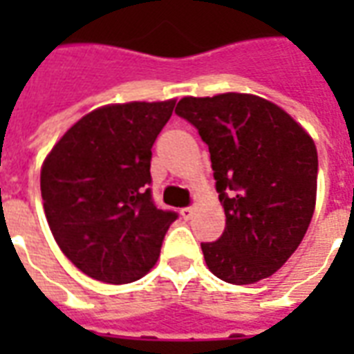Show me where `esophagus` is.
<instances>
[{"label": "esophagus", "instance_id": "esophagus-1", "mask_svg": "<svg viewBox=\"0 0 354 354\" xmlns=\"http://www.w3.org/2000/svg\"><path fill=\"white\" fill-rule=\"evenodd\" d=\"M193 213H194L193 207H182V209H180V215H182L183 221H189V218L193 216Z\"/></svg>", "mask_w": 354, "mask_h": 354}]
</instances>
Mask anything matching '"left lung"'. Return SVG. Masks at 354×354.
Returning a JSON list of instances; mask_svg holds the SVG:
<instances>
[{
	"mask_svg": "<svg viewBox=\"0 0 354 354\" xmlns=\"http://www.w3.org/2000/svg\"><path fill=\"white\" fill-rule=\"evenodd\" d=\"M176 113L211 154L226 227L202 244L207 268L233 285L275 274L301 244L318 191V150L281 106L252 93L183 97Z\"/></svg>",
	"mask_w": 354,
	"mask_h": 354,
	"instance_id": "left-lung-1",
	"label": "left lung"
}]
</instances>
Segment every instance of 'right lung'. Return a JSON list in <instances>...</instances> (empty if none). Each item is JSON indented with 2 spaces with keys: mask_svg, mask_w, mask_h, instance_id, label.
<instances>
[{
  "mask_svg": "<svg viewBox=\"0 0 354 354\" xmlns=\"http://www.w3.org/2000/svg\"><path fill=\"white\" fill-rule=\"evenodd\" d=\"M176 99L106 104L86 113L41 163L47 224L58 248L93 279L122 285L160 257L176 213L150 196L152 145Z\"/></svg>",
  "mask_w": 354,
  "mask_h": 354,
  "instance_id": "add662e5",
  "label": "right lung"
}]
</instances>
